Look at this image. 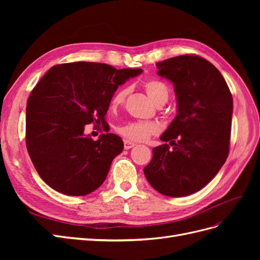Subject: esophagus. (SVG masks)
<instances>
[{
    "instance_id": "esophagus-1",
    "label": "esophagus",
    "mask_w": 260,
    "mask_h": 260,
    "mask_svg": "<svg viewBox=\"0 0 260 260\" xmlns=\"http://www.w3.org/2000/svg\"><path fill=\"white\" fill-rule=\"evenodd\" d=\"M135 145H136V144L133 143V142H131V141H129V140H124V141H123V147H124V149L132 148Z\"/></svg>"
}]
</instances>
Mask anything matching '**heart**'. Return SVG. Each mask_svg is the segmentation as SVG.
<instances>
[{
    "instance_id": "heart-1",
    "label": "heart",
    "mask_w": 260,
    "mask_h": 260,
    "mask_svg": "<svg viewBox=\"0 0 260 260\" xmlns=\"http://www.w3.org/2000/svg\"><path fill=\"white\" fill-rule=\"evenodd\" d=\"M144 89L154 103L157 105L159 103H166L169 98L168 86L158 79H148L144 83ZM129 90L127 88L119 89L113 96L112 106L121 104L127 96ZM118 133L125 139L137 142H142L147 140L151 136L158 132V125L152 121H131L125 123L117 129Z\"/></svg>"
}]
</instances>
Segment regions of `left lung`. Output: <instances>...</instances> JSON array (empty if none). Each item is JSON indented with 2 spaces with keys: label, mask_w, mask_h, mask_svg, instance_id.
Listing matches in <instances>:
<instances>
[{
  "label": "left lung",
  "mask_w": 260,
  "mask_h": 260,
  "mask_svg": "<svg viewBox=\"0 0 260 260\" xmlns=\"http://www.w3.org/2000/svg\"><path fill=\"white\" fill-rule=\"evenodd\" d=\"M175 84L178 114L153 148L144 175L156 191L183 198L214 179L230 149L233 101L224 78L207 59L185 54L157 64Z\"/></svg>",
  "instance_id": "1"
}]
</instances>
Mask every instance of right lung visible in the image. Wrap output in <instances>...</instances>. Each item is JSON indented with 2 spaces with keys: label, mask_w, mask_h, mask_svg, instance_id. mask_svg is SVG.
<instances>
[{
  "label": "right lung",
  "mask_w": 260,
  "mask_h": 260,
  "mask_svg": "<svg viewBox=\"0 0 260 260\" xmlns=\"http://www.w3.org/2000/svg\"><path fill=\"white\" fill-rule=\"evenodd\" d=\"M142 69H116L101 62L53 66L27 103L26 146L39 176L55 191L82 196L104 182L122 140L113 133L94 141L86 124L105 123L117 88Z\"/></svg>",
  "instance_id": "right-lung-1"
}]
</instances>
